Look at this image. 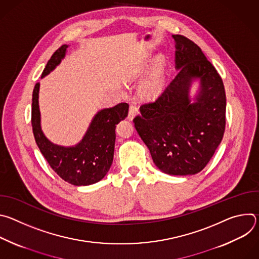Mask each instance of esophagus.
Segmentation results:
<instances>
[{"label": "esophagus", "mask_w": 259, "mask_h": 259, "mask_svg": "<svg viewBox=\"0 0 259 259\" xmlns=\"http://www.w3.org/2000/svg\"><path fill=\"white\" fill-rule=\"evenodd\" d=\"M137 112H138V106L135 103H130L129 113H128V119L132 120L134 118V116L137 114Z\"/></svg>", "instance_id": "esophagus-1"}]
</instances>
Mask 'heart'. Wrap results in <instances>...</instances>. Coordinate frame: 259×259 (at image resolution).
Listing matches in <instances>:
<instances>
[{"label":"heart","mask_w":259,"mask_h":259,"mask_svg":"<svg viewBox=\"0 0 259 259\" xmlns=\"http://www.w3.org/2000/svg\"><path fill=\"white\" fill-rule=\"evenodd\" d=\"M161 87V61H158L151 77L145 84V89L149 93H156Z\"/></svg>","instance_id":"1"}]
</instances>
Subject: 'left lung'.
Listing matches in <instances>:
<instances>
[{"label":"left lung","instance_id":"8db88e82","mask_svg":"<svg viewBox=\"0 0 259 259\" xmlns=\"http://www.w3.org/2000/svg\"><path fill=\"white\" fill-rule=\"evenodd\" d=\"M172 36L176 76L155 101L140 106L133 123L161 171L192 175L206 167L223 140L227 98L223 79L201 48L187 36ZM194 77L201 80V91L191 104L188 88Z\"/></svg>","mask_w":259,"mask_h":259}]
</instances>
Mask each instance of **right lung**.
I'll list each match as a JSON object with an SVG mask.
<instances>
[{
    "label": "right lung",
    "mask_w": 259,
    "mask_h": 259,
    "mask_svg": "<svg viewBox=\"0 0 259 259\" xmlns=\"http://www.w3.org/2000/svg\"><path fill=\"white\" fill-rule=\"evenodd\" d=\"M66 48V45H62L53 53L42 77L60 62ZM38 95L39 83H36L32 91L31 127L35 142L50 167L73 186H89L102 179L113 163L116 125L128 116L129 104L122 102L100 110L82 141L75 147H63L51 143L41 130Z\"/></svg>",
    "instance_id": "1"
}]
</instances>
